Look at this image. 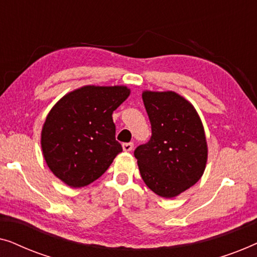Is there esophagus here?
Returning <instances> with one entry per match:
<instances>
[{"label":"esophagus","mask_w":257,"mask_h":257,"mask_svg":"<svg viewBox=\"0 0 257 257\" xmlns=\"http://www.w3.org/2000/svg\"><path fill=\"white\" fill-rule=\"evenodd\" d=\"M133 146H135L133 143H125L122 144V150H124L125 152H130V151L133 150Z\"/></svg>","instance_id":"1"}]
</instances>
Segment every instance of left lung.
I'll use <instances>...</instances> for the list:
<instances>
[{
	"mask_svg": "<svg viewBox=\"0 0 257 257\" xmlns=\"http://www.w3.org/2000/svg\"><path fill=\"white\" fill-rule=\"evenodd\" d=\"M152 137L135 151L140 175L151 191L171 199L187 191L205 172L208 149L201 119L173 91H144Z\"/></svg>",
	"mask_w": 257,
	"mask_h": 257,
	"instance_id": "8db88e82",
	"label": "left lung"
}]
</instances>
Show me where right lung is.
Returning <instances> with one entry per match:
<instances>
[{
  "label": "right lung",
  "mask_w": 257,
  "mask_h": 257,
  "mask_svg": "<svg viewBox=\"0 0 257 257\" xmlns=\"http://www.w3.org/2000/svg\"><path fill=\"white\" fill-rule=\"evenodd\" d=\"M130 93L124 85H86L54 105L42 127L41 146L45 163L59 180L79 188L106 172L122 151L112 113Z\"/></svg>",
  "instance_id": "obj_1"
}]
</instances>
